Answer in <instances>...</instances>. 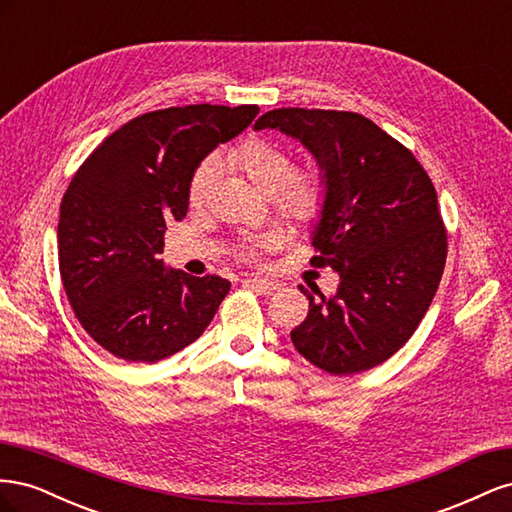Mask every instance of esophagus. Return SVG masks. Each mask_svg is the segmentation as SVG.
I'll return each instance as SVG.
<instances>
[{
    "label": "esophagus",
    "mask_w": 512,
    "mask_h": 512,
    "mask_svg": "<svg viewBox=\"0 0 512 512\" xmlns=\"http://www.w3.org/2000/svg\"><path fill=\"white\" fill-rule=\"evenodd\" d=\"M245 286H250V288H254L262 294H271V292L277 290V286H280V284L273 282V280H267V277H247Z\"/></svg>",
    "instance_id": "obj_1"
}]
</instances>
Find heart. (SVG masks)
<instances>
[{"label": "heart", "instance_id": "heart-1", "mask_svg": "<svg viewBox=\"0 0 512 512\" xmlns=\"http://www.w3.org/2000/svg\"><path fill=\"white\" fill-rule=\"evenodd\" d=\"M224 160L235 168L256 190L271 194L275 211L284 220L294 224H307L318 218L327 200V179L316 166L292 168V153L282 143L265 136H250L232 145ZM218 179V162L207 158L196 166L188 185V203L200 207L209 190ZM275 245L271 235H262L245 241L237 247V256L243 260H256L262 250Z\"/></svg>", "mask_w": 512, "mask_h": 512}]
</instances>
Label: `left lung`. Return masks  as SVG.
<instances>
[{
  "label": "left lung",
  "mask_w": 512,
  "mask_h": 512,
  "mask_svg": "<svg viewBox=\"0 0 512 512\" xmlns=\"http://www.w3.org/2000/svg\"><path fill=\"white\" fill-rule=\"evenodd\" d=\"M262 128L299 138L327 179L312 267L335 269L339 286L320 300L318 286H299L309 312L292 344L333 376L376 367L412 337L442 280L436 188L408 147L359 113L275 108L256 121Z\"/></svg>",
  "instance_id": "8db88e82"
}]
</instances>
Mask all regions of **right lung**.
<instances>
[{"instance_id": "add662e5", "label": "right lung", "mask_w": 512, "mask_h": 512, "mask_svg": "<svg viewBox=\"0 0 512 512\" xmlns=\"http://www.w3.org/2000/svg\"><path fill=\"white\" fill-rule=\"evenodd\" d=\"M258 111L190 104L145 113L106 136L74 173L59 207V273L76 318L104 350L158 363L209 327L230 282L166 271L164 230L188 213L200 160Z\"/></svg>"}]
</instances>
